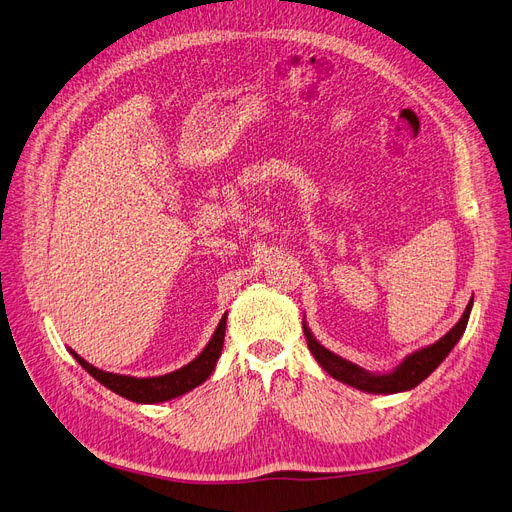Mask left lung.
<instances>
[{"label":"left lung","mask_w":512,"mask_h":512,"mask_svg":"<svg viewBox=\"0 0 512 512\" xmlns=\"http://www.w3.org/2000/svg\"><path fill=\"white\" fill-rule=\"evenodd\" d=\"M470 311H472V298L466 305V311L460 317V322H457L445 337H440L436 343L428 347L413 351V354L404 358L392 373H377V375L368 373V370H364L362 366L349 362L337 354H332L330 349H326L313 337L305 322H303V330L307 337V347L313 354V358L332 379L347 383L351 387H356V390H362L368 394H398V392L413 390V387H417L428 375H432L438 368V364L449 356V351L455 347V343L462 339V334L468 326Z\"/></svg>","instance_id":"8db88e82"}]
</instances>
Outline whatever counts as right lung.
Listing matches in <instances>:
<instances>
[{
	"label": "right lung",
	"instance_id": "1",
	"mask_svg": "<svg viewBox=\"0 0 512 512\" xmlns=\"http://www.w3.org/2000/svg\"><path fill=\"white\" fill-rule=\"evenodd\" d=\"M224 330H226V313L222 315V320L216 328V332L211 334L209 343L201 354L188 362L186 366L173 370V373L161 375V377H131V375H116L108 373V370H101L93 364H88L84 358H80L74 349H69L78 364L86 370L88 375H93L101 385L108 387V390L116 392L118 396L127 398L131 402H142V404H156V402H167L171 398H178L190 390H195L197 385H201L209 375L214 373L216 362L222 354V345H224Z\"/></svg>",
	"mask_w": 512,
	"mask_h": 512
}]
</instances>
